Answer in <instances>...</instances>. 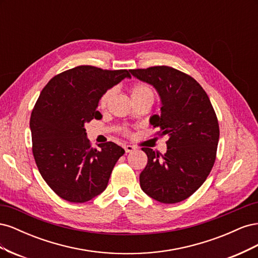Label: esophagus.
<instances>
[{"mask_svg": "<svg viewBox=\"0 0 258 258\" xmlns=\"http://www.w3.org/2000/svg\"><path fill=\"white\" fill-rule=\"evenodd\" d=\"M123 148H124V151H126V153H132L136 150V148L132 145H124Z\"/></svg>", "mask_w": 258, "mask_h": 258, "instance_id": "obj_1", "label": "esophagus"}]
</instances>
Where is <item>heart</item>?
Masks as SVG:
<instances>
[{
  "instance_id": "obj_1",
  "label": "heart",
  "mask_w": 258,
  "mask_h": 258,
  "mask_svg": "<svg viewBox=\"0 0 258 258\" xmlns=\"http://www.w3.org/2000/svg\"><path fill=\"white\" fill-rule=\"evenodd\" d=\"M113 89H108L106 90L102 96L100 98L99 101V106L101 108H103L106 106V104L108 103V101L111 100L112 96H113ZM130 93H131V98L132 99H152L154 101V91L153 89L150 87V86L143 84V83H138L132 85V87L130 88Z\"/></svg>"
}]
</instances>
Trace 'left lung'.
Returning a JSON list of instances; mask_svg holds the SVG:
<instances>
[{
  "label": "left lung",
  "mask_w": 258,
  "mask_h": 258,
  "mask_svg": "<svg viewBox=\"0 0 258 258\" xmlns=\"http://www.w3.org/2000/svg\"><path fill=\"white\" fill-rule=\"evenodd\" d=\"M152 85L161 101L150 122L168 136L165 155L143 147L147 165L140 174L142 190L161 204L183 201L204 184L213 168L220 127L207 92L191 76L160 66L130 70Z\"/></svg>",
  "instance_id": "left-lung-1"
}]
</instances>
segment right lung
I'll return each instance as SVG.
<instances>
[{
  "label": "right lung",
  "instance_id": "1",
  "mask_svg": "<svg viewBox=\"0 0 258 258\" xmlns=\"http://www.w3.org/2000/svg\"><path fill=\"white\" fill-rule=\"evenodd\" d=\"M126 77L127 70L80 66L52 77L38 97L30 118L32 152L42 177L62 199L82 204L106 188L124 150L113 142L92 148L85 123L101 118V96Z\"/></svg>",
  "mask_w": 258,
  "mask_h": 258
}]
</instances>
